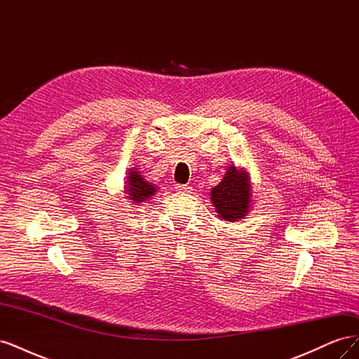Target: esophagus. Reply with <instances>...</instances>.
Returning a JSON list of instances; mask_svg holds the SVG:
<instances>
[{
  "label": "esophagus",
  "instance_id": "34e87169",
  "mask_svg": "<svg viewBox=\"0 0 359 359\" xmlns=\"http://www.w3.org/2000/svg\"><path fill=\"white\" fill-rule=\"evenodd\" d=\"M175 190H177V191H182V193H191L193 189H191L190 186H187V184H177Z\"/></svg>",
  "mask_w": 359,
  "mask_h": 359
}]
</instances>
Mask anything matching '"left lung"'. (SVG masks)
<instances>
[{"label": "left lung", "mask_w": 359, "mask_h": 359, "mask_svg": "<svg viewBox=\"0 0 359 359\" xmlns=\"http://www.w3.org/2000/svg\"><path fill=\"white\" fill-rule=\"evenodd\" d=\"M211 201L220 219L226 222L244 219L252 206V184L248 173L233 165L227 168L219 186L211 190Z\"/></svg>", "instance_id": "1"}]
</instances>
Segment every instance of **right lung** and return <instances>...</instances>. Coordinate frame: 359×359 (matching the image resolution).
Segmentation results:
<instances>
[{"label":"right lung","mask_w":359,"mask_h":359,"mask_svg":"<svg viewBox=\"0 0 359 359\" xmlns=\"http://www.w3.org/2000/svg\"><path fill=\"white\" fill-rule=\"evenodd\" d=\"M126 193H127V199L132 201L133 203H142L148 201L151 196H154L157 189L154 187V184L148 182L140 172L136 169H130L127 173V181H126Z\"/></svg>","instance_id":"1"}]
</instances>
